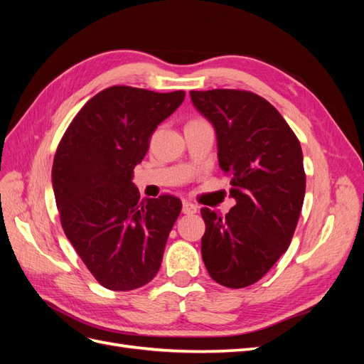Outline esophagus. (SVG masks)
<instances>
[{"instance_id":"1","label":"esophagus","mask_w":364,"mask_h":364,"mask_svg":"<svg viewBox=\"0 0 364 364\" xmlns=\"http://www.w3.org/2000/svg\"><path fill=\"white\" fill-rule=\"evenodd\" d=\"M182 213L186 214V215H191V214H196L197 213V205L188 202V200H183L182 203Z\"/></svg>"}]
</instances>
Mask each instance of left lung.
I'll use <instances>...</instances> for the list:
<instances>
[{"instance_id": "obj_1", "label": "left lung", "mask_w": 364, "mask_h": 364, "mask_svg": "<svg viewBox=\"0 0 364 364\" xmlns=\"http://www.w3.org/2000/svg\"><path fill=\"white\" fill-rule=\"evenodd\" d=\"M215 129L218 165L235 206L226 215L202 208V258L215 282L243 289L289 249L305 196L304 156L287 121L262 97L238 90L191 91Z\"/></svg>"}]
</instances>
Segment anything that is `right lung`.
Listing matches in <instances>:
<instances>
[{"label":"right lung","instance_id":"add662e5","mask_svg":"<svg viewBox=\"0 0 364 364\" xmlns=\"http://www.w3.org/2000/svg\"><path fill=\"white\" fill-rule=\"evenodd\" d=\"M183 98V91L111 86L80 109L59 142L51 179L63 232L109 290L139 289L161 267L182 202L171 194L139 202L132 178L151 134Z\"/></svg>","mask_w":364,"mask_h":364}]
</instances>
